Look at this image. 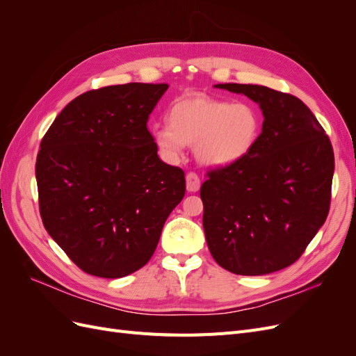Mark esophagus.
<instances>
[{"label": "esophagus", "instance_id": "34e87169", "mask_svg": "<svg viewBox=\"0 0 356 356\" xmlns=\"http://www.w3.org/2000/svg\"><path fill=\"white\" fill-rule=\"evenodd\" d=\"M186 182H187V190L190 193H196L200 188V178L197 177V174H195V172L187 174Z\"/></svg>", "mask_w": 356, "mask_h": 356}]
</instances>
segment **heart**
Wrapping results in <instances>:
<instances>
[{"label":"heart","instance_id":"b5f03b06","mask_svg":"<svg viewBox=\"0 0 356 356\" xmlns=\"http://www.w3.org/2000/svg\"><path fill=\"white\" fill-rule=\"evenodd\" d=\"M168 122L152 127L160 154L175 160L184 145L195 147L196 159L211 168L242 160L260 134V118L251 105L232 104L204 93H191L172 102Z\"/></svg>","mask_w":356,"mask_h":356}]
</instances>
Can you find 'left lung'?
<instances>
[{"label": "left lung", "instance_id": "obj_1", "mask_svg": "<svg viewBox=\"0 0 356 356\" xmlns=\"http://www.w3.org/2000/svg\"><path fill=\"white\" fill-rule=\"evenodd\" d=\"M260 105L264 122L252 149L212 169L200 187L203 230L222 268L258 276L297 261L330 211L334 153L316 117L293 95L225 83Z\"/></svg>", "mask_w": 356, "mask_h": 356}]
</instances>
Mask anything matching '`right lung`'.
Masks as SVG:
<instances>
[{
  "label": "right lung",
  "instance_id": "add662e5",
  "mask_svg": "<svg viewBox=\"0 0 356 356\" xmlns=\"http://www.w3.org/2000/svg\"><path fill=\"white\" fill-rule=\"evenodd\" d=\"M166 83H127L71 101L40 144L41 220L83 272L123 277L148 263L184 172L163 163L147 122Z\"/></svg>",
  "mask_w": 356,
  "mask_h": 356
}]
</instances>
